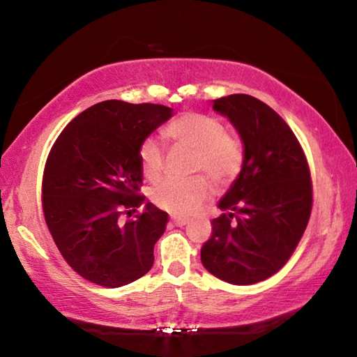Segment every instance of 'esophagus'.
Wrapping results in <instances>:
<instances>
[{
  "mask_svg": "<svg viewBox=\"0 0 357 357\" xmlns=\"http://www.w3.org/2000/svg\"><path fill=\"white\" fill-rule=\"evenodd\" d=\"M187 222L189 220H187L185 217H172V223H174L176 227H184Z\"/></svg>",
  "mask_w": 357,
  "mask_h": 357,
  "instance_id": "1",
  "label": "esophagus"
}]
</instances>
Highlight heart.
<instances>
[{"instance_id":"obj_1","label":"heart","mask_w":357,"mask_h":357,"mask_svg":"<svg viewBox=\"0 0 357 357\" xmlns=\"http://www.w3.org/2000/svg\"><path fill=\"white\" fill-rule=\"evenodd\" d=\"M164 135L173 148L195 151L192 172L206 174L217 185L229 184L243 170V142L227 132L225 124L213 114L181 113L165 126ZM165 160L164 144L153 137L144 138L138 146V165L143 176L153 183L159 181L164 176ZM206 177L198 174L189 179H167L155 187L153 200L170 214H193L213 192L210 178Z\"/></svg>"}]
</instances>
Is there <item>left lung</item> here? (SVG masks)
I'll return each instance as SVG.
<instances>
[{"instance_id":"left-lung-1","label":"left lung","mask_w":357,"mask_h":357,"mask_svg":"<svg viewBox=\"0 0 357 357\" xmlns=\"http://www.w3.org/2000/svg\"><path fill=\"white\" fill-rule=\"evenodd\" d=\"M244 142V165L222 198L202 263L233 285H253L283 268L310 219L313 190L304 149L279 113L249 94L214 100Z\"/></svg>"}]
</instances>
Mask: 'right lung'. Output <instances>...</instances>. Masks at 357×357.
Segmentation results:
<instances>
[{
	"label": "right lung",
	"instance_id": "right-lung-1",
	"mask_svg": "<svg viewBox=\"0 0 357 357\" xmlns=\"http://www.w3.org/2000/svg\"><path fill=\"white\" fill-rule=\"evenodd\" d=\"M170 116L165 105L99 102L72 119L48 153L42 176L48 231L66 263L96 285H128L153 268L168 214L153 203L138 211L144 202L138 146Z\"/></svg>",
	"mask_w": 357,
	"mask_h": 357
}]
</instances>
